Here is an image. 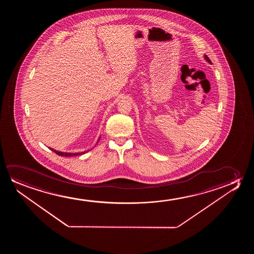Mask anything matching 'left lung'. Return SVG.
Here are the masks:
<instances>
[{
    "label": "left lung",
    "mask_w": 254,
    "mask_h": 254,
    "mask_svg": "<svg viewBox=\"0 0 254 254\" xmlns=\"http://www.w3.org/2000/svg\"><path fill=\"white\" fill-rule=\"evenodd\" d=\"M204 57H205V59L206 60V62H208L209 63H212V62L210 61V59L207 57V56H204Z\"/></svg>",
    "instance_id": "left-lung-1"
}]
</instances>
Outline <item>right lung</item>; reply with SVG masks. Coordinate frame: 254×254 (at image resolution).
Returning a JSON list of instances; mask_svg holds the SVG:
<instances>
[{
    "label": "right lung",
    "instance_id": "1",
    "mask_svg": "<svg viewBox=\"0 0 254 254\" xmlns=\"http://www.w3.org/2000/svg\"><path fill=\"white\" fill-rule=\"evenodd\" d=\"M101 138V137H100ZM100 138L98 139L97 143L99 142V140H100ZM49 149L52 150L54 153H56V154H58L60 156L63 157H71V156H78V155H81V154H84L85 153H87L88 151H86V152H81V153H65V152H60V151H57V150L53 149V148H50L49 147Z\"/></svg>",
    "mask_w": 254,
    "mask_h": 254
}]
</instances>
